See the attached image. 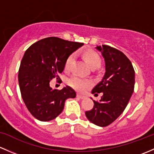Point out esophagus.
<instances>
[{
	"mask_svg": "<svg viewBox=\"0 0 154 154\" xmlns=\"http://www.w3.org/2000/svg\"><path fill=\"white\" fill-rule=\"evenodd\" d=\"M77 97L80 99H85L86 98V96H83V95H81V94H77Z\"/></svg>",
	"mask_w": 154,
	"mask_h": 154,
	"instance_id": "esophagus-1",
	"label": "esophagus"
}]
</instances>
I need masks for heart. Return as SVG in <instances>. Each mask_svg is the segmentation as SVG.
Segmentation results:
<instances>
[{
    "instance_id": "1",
    "label": "heart",
    "mask_w": 154,
    "mask_h": 154,
    "mask_svg": "<svg viewBox=\"0 0 154 154\" xmlns=\"http://www.w3.org/2000/svg\"><path fill=\"white\" fill-rule=\"evenodd\" d=\"M85 58L88 61V64L90 67H99L101 64L100 57L98 55V54L93 52L87 53L85 54ZM74 59V54H71L66 58L65 62V69H68L70 66V64H72V61ZM67 85L70 86L71 88L75 89V90L79 92L85 91L86 89H88L89 87L91 86L92 82L89 79H84L77 75H74L72 76L67 79Z\"/></svg>"
}]
</instances>
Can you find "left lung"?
<instances>
[{
	"mask_svg": "<svg viewBox=\"0 0 154 154\" xmlns=\"http://www.w3.org/2000/svg\"><path fill=\"white\" fill-rule=\"evenodd\" d=\"M105 62V73L92 93H102L99 101L93 100L91 110L85 112L94 125L106 127L124 111L134 90L135 72L131 61L122 52L107 45L97 46Z\"/></svg>",
	"mask_w": 154,
	"mask_h": 154,
	"instance_id": "1",
	"label": "left lung"
}]
</instances>
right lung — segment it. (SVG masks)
Returning a JSON list of instances; mask_svg holds the SVG:
<instances>
[{"label": "right lung", "mask_w": 154, "mask_h": 154, "mask_svg": "<svg viewBox=\"0 0 154 154\" xmlns=\"http://www.w3.org/2000/svg\"><path fill=\"white\" fill-rule=\"evenodd\" d=\"M83 43L50 37L34 43L26 50L18 71V82L22 99L30 113L42 122L56 118L69 98L76 96L75 90L66 86L53 90L52 79H59L66 58Z\"/></svg>", "instance_id": "right-lung-1"}]
</instances>
